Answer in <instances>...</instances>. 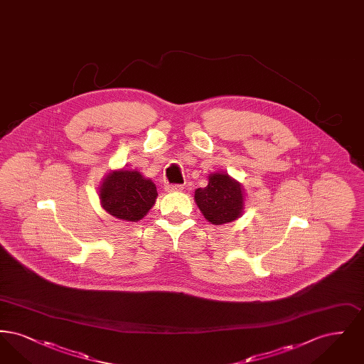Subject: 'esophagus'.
Segmentation results:
<instances>
[{
  "label": "esophagus",
  "instance_id": "34e87169",
  "mask_svg": "<svg viewBox=\"0 0 364 364\" xmlns=\"http://www.w3.org/2000/svg\"><path fill=\"white\" fill-rule=\"evenodd\" d=\"M183 190V186L181 184H169L165 187L166 192H177V191Z\"/></svg>",
  "mask_w": 364,
  "mask_h": 364
}]
</instances>
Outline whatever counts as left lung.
Instances as JSON below:
<instances>
[{"instance_id":"left-lung-1","label":"left lung","mask_w":364,"mask_h":364,"mask_svg":"<svg viewBox=\"0 0 364 364\" xmlns=\"http://www.w3.org/2000/svg\"><path fill=\"white\" fill-rule=\"evenodd\" d=\"M195 202L208 223L223 225L242 215L244 190L225 172L211 173L208 186L195 191Z\"/></svg>"}]
</instances>
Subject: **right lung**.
Returning <instances> with one entry per match:
<instances>
[{"instance_id":"obj_1","label":"right lung","mask_w":364,"mask_h":364,"mask_svg":"<svg viewBox=\"0 0 364 364\" xmlns=\"http://www.w3.org/2000/svg\"><path fill=\"white\" fill-rule=\"evenodd\" d=\"M156 187L138 171L120 169L107 174L100 187L102 208L122 221L136 223L156 203Z\"/></svg>"}]
</instances>
